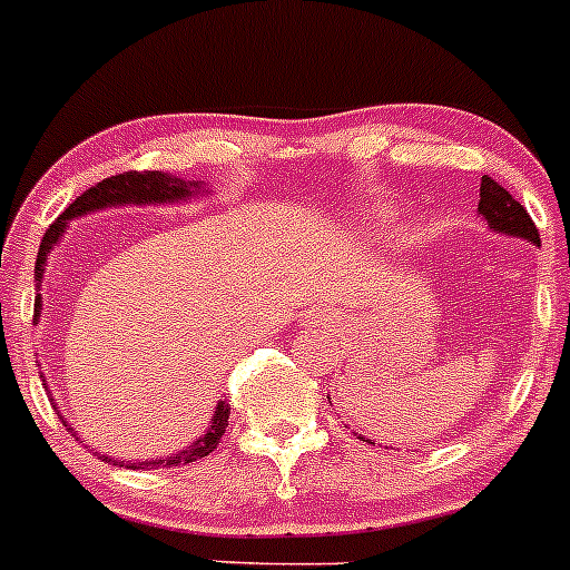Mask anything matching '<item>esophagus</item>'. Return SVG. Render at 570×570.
Segmentation results:
<instances>
[{
	"label": "esophagus",
	"instance_id": "obj_1",
	"mask_svg": "<svg viewBox=\"0 0 570 570\" xmlns=\"http://www.w3.org/2000/svg\"><path fill=\"white\" fill-rule=\"evenodd\" d=\"M306 317L312 325H328L331 320H334L331 317V308H314V312H308Z\"/></svg>",
	"mask_w": 570,
	"mask_h": 570
}]
</instances>
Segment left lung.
Instances as JSON below:
<instances>
[{
    "mask_svg": "<svg viewBox=\"0 0 570 570\" xmlns=\"http://www.w3.org/2000/svg\"><path fill=\"white\" fill-rule=\"evenodd\" d=\"M479 214L488 223V228L493 234L510 236V239H523L529 245L540 247V234L534 228L532 217L527 214V208L504 189V186L495 184L493 178L484 175L482 186H479ZM364 440V438H358ZM367 443V440H364Z\"/></svg>",
    "mask_w": 570,
    "mask_h": 570,
    "instance_id": "left-lung-1",
    "label": "left lung"
}]
</instances>
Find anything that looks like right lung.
Returning <instances> with one entry per match:
<instances>
[{
    "mask_svg": "<svg viewBox=\"0 0 570 570\" xmlns=\"http://www.w3.org/2000/svg\"><path fill=\"white\" fill-rule=\"evenodd\" d=\"M203 184L200 180H184V178H175L169 173H125V175H114V178H105L102 184L91 186V189L82 191L58 219L47 228L43 234L41 247H38V258H36V281H38V289L43 284V269H47V258L49 253L55 250V245H60L63 239L66 228H69L71 219H80L86 214L94 212H105V208H119V206H173V203H186L191 200L195 195H203ZM41 295L36 297V320H41ZM47 381V379H43ZM55 401V397H52ZM58 409V406H55ZM228 414L230 406L225 401L217 403L212 414V425H208V432L200 434L191 445H186L184 451L178 454H169V456H156V460H145V462H125V460H116V456L108 454H99L105 462H114V465H125V468H173V465H189V462L203 460V456L212 454L217 449L219 438L225 434V425H228ZM60 420L66 423V417L60 414ZM69 425V423H66ZM75 432V429H71ZM97 454V451H94Z\"/></svg>",
    "mask_w": 570,
    "mask_h": 570,
    "instance_id": "right-lung-1",
    "label": "right lung"
}]
</instances>
